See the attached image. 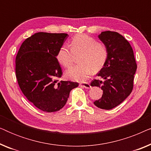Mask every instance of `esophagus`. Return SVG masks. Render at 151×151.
I'll use <instances>...</instances> for the list:
<instances>
[{"instance_id": "1", "label": "esophagus", "mask_w": 151, "mask_h": 151, "mask_svg": "<svg viewBox=\"0 0 151 151\" xmlns=\"http://www.w3.org/2000/svg\"><path fill=\"white\" fill-rule=\"evenodd\" d=\"M80 86H81L82 87H84L86 88H91V85L88 82H82V83L80 84Z\"/></svg>"}]
</instances>
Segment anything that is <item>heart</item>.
Returning a JSON list of instances; mask_svg holds the SVG:
<instances>
[{
  "label": "heart",
  "instance_id": "1",
  "mask_svg": "<svg viewBox=\"0 0 151 151\" xmlns=\"http://www.w3.org/2000/svg\"><path fill=\"white\" fill-rule=\"evenodd\" d=\"M78 54L79 64L72 66L66 71L70 79L82 82L91 76L93 71L102 69L109 56L108 49L103 42H98L86 34H78L71 39L70 47L63 45L57 53V60L65 67L73 63L75 55Z\"/></svg>",
  "mask_w": 151,
  "mask_h": 151
}]
</instances>
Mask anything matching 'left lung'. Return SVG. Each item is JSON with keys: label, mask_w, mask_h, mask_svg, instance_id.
Here are the masks:
<instances>
[{"label": "left lung", "mask_w": 151, "mask_h": 151, "mask_svg": "<svg viewBox=\"0 0 151 151\" xmlns=\"http://www.w3.org/2000/svg\"><path fill=\"white\" fill-rule=\"evenodd\" d=\"M98 37L108 49L109 56L98 73L104 81L93 80L91 86L101 87L103 91L102 98L95 101L94 104L98 108L110 110L131 94L137 64L131 45L121 34L106 31Z\"/></svg>", "instance_id": "obj_1"}]
</instances>
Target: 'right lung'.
<instances>
[{"label":"right lung","mask_w":151,"mask_h":151,"mask_svg":"<svg viewBox=\"0 0 151 151\" xmlns=\"http://www.w3.org/2000/svg\"><path fill=\"white\" fill-rule=\"evenodd\" d=\"M67 34L36 33L22 43L16 58V76L22 93L35 106L47 113L66 104L78 82L60 81L63 75L57 53Z\"/></svg>","instance_id":"right-lung-1"}]
</instances>
